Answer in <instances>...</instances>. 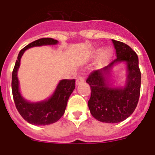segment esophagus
Wrapping results in <instances>:
<instances>
[{
	"label": "esophagus",
	"instance_id": "34e87169",
	"mask_svg": "<svg viewBox=\"0 0 155 155\" xmlns=\"http://www.w3.org/2000/svg\"><path fill=\"white\" fill-rule=\"evenodd\" d=\"M84 82V77H83V76H79V77H78L77 79H76V85H79V84L82 83V82Z\"/></svg>",
	"mask_w": 155,
	"mask_h": 155
}]
</instances>
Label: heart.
Returning a JSON list of instances; mask_svg holds the SVG:
<instances>
[{
	"label": "heart",
	"instance_id": "obj_1",
	"mask_svg": "<svg viewBox=\"0 0 155 155\" xmlns=\"http://www.w3.org/2000/svg\"><path fill=\"white\" fill-rule=\"evenodd\" d=\"M111 54H112V51L110 49H105L101 54V58L102 60H107L111 56Z\"/></svg>",
	"mask_w": 155,
	"mask_h": 155
}]
</instances>
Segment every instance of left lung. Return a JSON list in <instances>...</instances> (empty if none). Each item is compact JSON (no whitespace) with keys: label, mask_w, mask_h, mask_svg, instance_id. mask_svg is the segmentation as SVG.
Returning a JSON list of instances; mask_svg holds the SVG:
<instances>
[{"label":"left lung","mask_w":155,"mask_h":155,"mask_svg":"<svg viewBox=\"0 0 155 155\" xmlns=\"http://www.w3.org/2000/svg\"><path fill=\"white\" fill-rule=\"evenodd\" d=\"M117 58L109 65L91 72L86 79L91 88L88 101L91 115L98 121L115 124L125 120L136 109L140 95L141 72L139 58L129 45L112 40ZM125 62L127 77L124 88H113L108 82L109 73L114 64Z\"/></svg>","instance_id":"left-lung-1"}]
</instances>
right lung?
Here are the masks:
<instances>
[{
	"mask_svg": "<svg viewBox=\"0 0 155 155\" xmlns=\"http://www.w3.org/2000/svg\"><path fill=\"white\" fill-rule=\"evenodd\" d=\"M58 41L51 38H42L32 41L19 51L12 73V92L15 105L25 120L35 126H45L57 122L64 115L67 101L75 88V79L60 81L54 92L48 100L31 103L22 97L19 92L17 71L20 60L25 50L36 46L56 45Z\"/></svg>",
	"mask_w": 155,
	"mask_h": 155,
	"instance_id": "add662e5",
	"label": "right lung"
}]
</instances>
